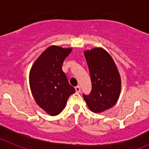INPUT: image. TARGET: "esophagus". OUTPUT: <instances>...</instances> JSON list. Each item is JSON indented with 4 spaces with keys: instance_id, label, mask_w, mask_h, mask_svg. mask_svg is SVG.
Masks as SVG:
<instances>
[{
    "instance_id": "1",
    "label": "esophagus",
    "mask_w": 149,
    "mask_h": 149,
    "mask_svg": "<svg viewBox=\"0 0 149 149\" xmlns=\"http://www.w3.org/2000/svg\"><path fill=\"white\" fill-rule=\"evenodd\" d=\"M75 89H76V92H80L81 87H80V86H79V85H77V86H76V87H75Z\"/></svg>"
}]
</instances>
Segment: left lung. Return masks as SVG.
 <instances>
[{"instance_id":"left-lung-1","label":"left lung","mask_w":149,"mask_h":149,"mask_svg":"<svg viewBox=\"0 0 149 149\" xmlns=\"http://www.w3.org/2000/svg\"><path fill=\"white\" fill-rule=\"evenodd\" d=\"M92 82L89 95L83 94L88 107L100 113L116 104L121 90L119 73L109 54L101 48L84 52Z\"/></svg>"}]
</instances>
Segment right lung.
I'll return each instance as SVG.
<instances>
[{"mask_svg":"<svg viewBox=\"0 0 149 149\" xmlns=\"http://www.w3.org/2000/svg\"><path fill=\"white\" fill-rule=\"evenodd\" d=\"M72 49L52 46L37 59L30 73V86L36 103L51 116L63 111L70 95L76 92L62 66Z\"/></svg>","mask_w":149,"mask_h":149,"instance_id":"add662e5","label":"right lung"}]
</instances>
